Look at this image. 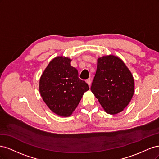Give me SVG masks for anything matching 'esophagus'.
<instances>
[{
  "instance_id": "34e87169",
  "label": "esophagus",
  "mask_w": 159,
  "mask_h": 159,
  "mask_svg": "<svg viewBox=\"0 0 159 159\" xmlns=\"http://www.w3.org/2000/svg\"><path fill=\"white\" fill-rule=\"evenodd\" d=\"M86 83H87V84H88L89 87H90V85H91V80H90V79H88V80H86Z\"/></svg>"
}]
</instances>
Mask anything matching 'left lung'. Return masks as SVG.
Listing matches in <instances>:
<instances>
[{"label":"left lung","mask_w":159,"mask_h":159,"mask_svg":"<svg viewBox=\"0 0 159 159\" xmlns=\"http://www.w3.org/2000/svg\"><path fill=\"white\" fill-rule=\"evenodd\" d=\"M91 90L105 111L115 115L123 111L131 102L134 81L121 58L111 54L103 56L98 58Z\"/></svg>","instance_id":"1"}]
</instances>
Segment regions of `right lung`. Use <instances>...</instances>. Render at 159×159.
I'll list each match as a JSON object with an SVG mask.
<instances>
[{
  "label": "right lung",
  "mask_w": 159,
  "mask_h": 159,
  "mask_svg": "<svg viewBox=\"0 0 159 159\" xmlns=\"http://www.w3.org/2000/svg\"><path fill=\"white\" fill-rule=\"evenodd\" d=\"M71 59L60 56L52 59L43 72L39 91L43 101L53 113L70 117L80 103L88 85L71 66Z\"/></svg>",
  "instance_id": "add662e5"
}]
</instances>
